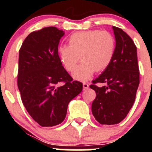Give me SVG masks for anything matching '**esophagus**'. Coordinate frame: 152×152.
I'll list each match as a JSON object with an SVG mask.
<instances>
[{
    "label": "esophagus",
    "mask_w": 152,
    "mask_h": 152,
    "mask_svg": "<svg viewBox=\"0 0 152 152\" xmlns=\"http://www.w3.org/2000/svg\"><path fill=\"white\" fill-rule=\"evenodd\" d=\"M88 88H89V84H87V83H84V84H83V89L87 90L88 89Z\"/></svg>",
    "instance_id": "esophagus-1"
}]
</instances>
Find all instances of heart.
<instances>
[{
    "instance_id": "1",
    "label": "heart",
    "mask_w": 152,
    "mask_h": 152,
    "mask_svg": "<svg viewBox=\"0 0 152 152\" xmlns=\"http://www.w3.org/2000/svg\"><path fill=\"white\" fill-rule=\"evenodd\" d=\"M116 51V40L111 33L98 29L75 33L68 39V45L58 48L60 59L68 72L77 67L74 78L87 80L94 73L101 72L110 65Z\"/></svg>"
}]
</instances>
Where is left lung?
I'll use <instances>...</instances> for the list:
<instances>
[{
	"mask_svg": "<svg viewBox=\"0 0 152 152\" xmlns=\"http://www.w3.org/2000/svg\"><path fill=\"white\" fill-rule=\"evenodd\" d=\"M116 51L108 67L90 86L96 92L92 113L100 124L114 125L125 119L133 105L139 85L137 49L129 35L113 26ZM100 83L104 85L97 87Z\"/></svg>",
	"mask_w": 152,
	"mask_h": 152,
	"instance_id": "8db88e82",
	"label": "left lung"
}]
</instances>
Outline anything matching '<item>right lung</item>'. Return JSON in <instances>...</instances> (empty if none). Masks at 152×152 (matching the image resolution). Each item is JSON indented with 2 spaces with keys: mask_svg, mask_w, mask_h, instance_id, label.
<instances>
[{
  "mask_svg": "<svg viewBox=\"0 0 152 152\" xmlns=\"http://www.w3.org/2000/svg\"><path fill=\"white\" fill-rule=\"evenodd\" d=\"M64 32L49 26L33 32L19 52L17 85L24 107L41 126L58 125L82 83L73 80L62 66L58 47Z\"/></svg>",
  "mask_w": 152,
  "mask_h": 152,
  "instance_id": "1",
  "label": "right lung"
}]
</instances>
